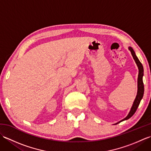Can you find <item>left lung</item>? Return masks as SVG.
Masks as SVG:
<instances>
[{
    "label": "left lung",
    "instance_id": "8db88e82",
    "mask_svg": "<svg viewBox=\"0 0 151 151\" xmlns=\"http://www.w3.org/2000/svg\"><path fill=\"white\" fill-rule=\"evenodd\" d=\"M129 49L131 52V54H132V56L133 57V58L135 61V62L136 63V65L138 67V70H139V73H138V78H137V95L136 97L135 98V100H134L133 104L131 107L130 110L129 111V114L127 115V116L124 118L123 119L121 120L120 121L117 122V123H115L114 124H117L118 123H119L120 122L123 121L124 120H127L129 119V118L131 117L135 113L137 107L139 106V104L140 103V101L142 100L143 96L144 93V85H143V67L142 65V63L139 62V59L137 58V57L136 55V53L134 52V50L131 47H129Z\"/></svg>",
    "mask_w": 151,
    "mask_h": 151
}]
</instances>
